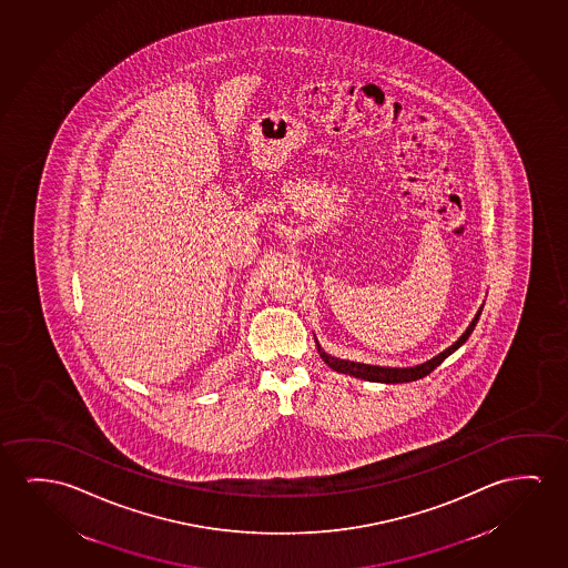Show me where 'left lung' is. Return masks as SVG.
Returning <instances> with one entry per match:
<instances>
[{
    "instance_id": "left-lung-1",
    "label": "left lung",
    "mask_w": 568,
    "mask_h": 568,
    "mask_svg": "<svg viewBox=\"0 0 568 568\" xmlns=\"http://www.w3.org/2000/svg\"><path fill=\"white\" fill-rule=\"evenodd\" d=\"M483 306L478 308V313L475 314V318L470 321L469 326H467V329L463 332V336H460L455 344H452V346L444 349L442 354H437L436 357H432L428 362L419 363V365H414V367H381V365L347 362V359H339V357H332V355L326 354V352L322 349L316 337H314V342H316L318 354H321L324 363L328 365L329 369L337 371V373H344V375H349V377L363 378V381H371V383H385V385L410 383V381H418V378H424L426 375H429L432 371L436 369L437 365H442L444 359H447L453 352H457V349H459V347L469 339L470 334H473V329L477 326L478 318H480Z\"/></svg>"
}]
</instances>
